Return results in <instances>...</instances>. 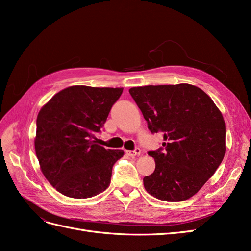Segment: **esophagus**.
Returning <instances> with one entry per match:
<instances>
[{
    "label": "esophagus",
    "mask_w": 251,
    "mask_h": 251,
    "mask_svg": "<svg viewBox=\"0 0 251 251\" xmlns=\"http://www.w3.org/2000/svg\"><path fill=\"white\" fill-rule=\"evenodd\" d=\"M126 154L130 157H135V156H140L141 154V150L139 148H136L134 151H126Z\"/></svg>",
    "instance_id": "1"
}]
</instances>
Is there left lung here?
Wrapping results in <instances>:
<instances>
[{"label":"left lung","instance_id":"1","mask_svg":"<svg viewBox=\"0 0 251 251\" xmlns=\"http://www.w3.org/2000/svg\"><path fill=\"white\" fill-rule=\"evenodd\" d=\"M147 120L151 133L165 142L150 151L154 173L143 178L155 198L179 202L200 191L225 155V123L211 98L200 88L179 83L128 90Z\"/></svg>","mask_w":251,"mask_h":251}]
</instances>
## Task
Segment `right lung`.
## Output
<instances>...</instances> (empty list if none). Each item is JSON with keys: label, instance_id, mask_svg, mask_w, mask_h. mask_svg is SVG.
<instances>
[{"label": "right lung", "instance_id": "1", "mask_svg": "<svg viewBox=\"0 0 251 251\" xmlns=\"http://www.w3.org/2000/svg\"><path fill=\"white\" fill-rule=\"evenodd\" d=\"M124 88L72 86L59 91L36 118L34 147L41 170L57 192L86 199L105 191L123 150L93 139Z\"/></svg>", "mask_w": 251, "mask_h": 251}]
</instances>
